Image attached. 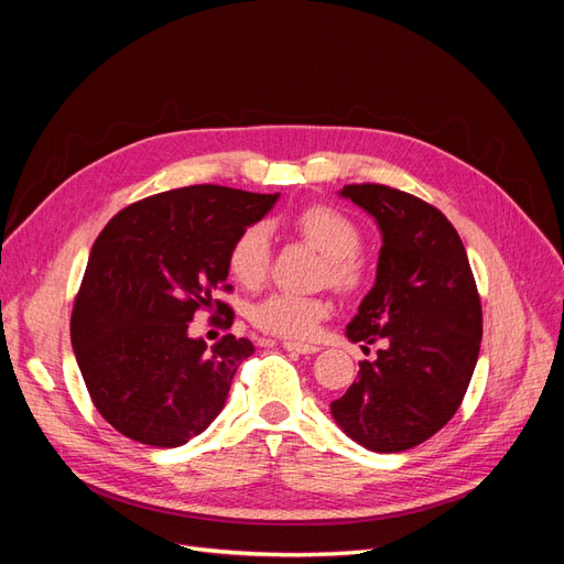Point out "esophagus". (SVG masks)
<instances>
[{
  "label": "esophagus",
  "mask_w": 564,
  "mask_h": 564,
  "mask_svg": "<svg viewBox=\"0 0 564 564\" xmlns=\"http://www.w3.org/2000/svg\"><path fill=\"white\" fill-rule=\"evenodd\" d=\"M284 350H289V352H299V355H313V352H317L319 348H317V346H311V344H292V340H286V344H284Z\"/></svg>",
  "instance_id": "obj_1"
}]
</instances>
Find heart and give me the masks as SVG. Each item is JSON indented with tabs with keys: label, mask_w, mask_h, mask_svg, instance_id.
I'll use <instances>...</instances> for the list:
<instances>
[{
	"label": "heart",
	"mask_w": 564,
	"mask_h": 564,
	"mask_svg": "<svg viewBox=\"0 0 564 564\" xmlns=\"http://www.w3.org/2000/svg\"><path fill=\"white\" fill-rule=\"evenodd\" d=\"M294 228L327 256L324 275L338 289L360 284L362 265L357 253L362 247V232L355 220L329 204H315L294 218ZM232 278L253 289L259 286L270 268V232L265 226H249L235 237L228 253ZM329 315V303L296 294H272L251 308L256 327L282 338L303 340L317 332V324Z\"/></svg>",
	"instance_id": "heart-1"
}]
</instances>
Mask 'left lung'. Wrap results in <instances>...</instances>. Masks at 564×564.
<instances>
[{"label":"left lung","mask_w":564,"mask_h":564,"mask_svg":"<svg viewBox=\"0 0 564 564\" xmlns=\"http://www.w3.org/2000/svg\"><path fill=\"white\" fill-rule=\"evenodd\" d=\"M381 230L377 282L348 322L352 344L383 340L373 362L332 402L344 433L371 452L412 449L464 400L482 340V305L468 256L447 216L379 183L338 193Z\"/></svg>","instance_id":"left-lung-1"}]
</instances>
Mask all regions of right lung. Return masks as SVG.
Instances as JSON below:
<instances>
[{
  "mask_svg": "<svg viewBox=\"0 0 564 564\" xmlns=\"http://www.w3.org/2000/svg\"><path fill=\"white\" fill-rule=\"evenodd\" d=\"M278 197L187 185L131 204L98 235L70 338L89 395L115 431L141 445L181 447L220 414L253 346L228 334L207 348L187 322L212 308L218 286L228 292L235 237Z\"/></svg>",
  "mask_w": 564,
  "mask_h": 564,
  "instance_id": "right-lung-1",
  "label": "right lung"
}]
</instances>
